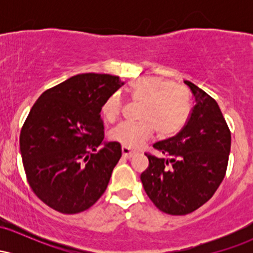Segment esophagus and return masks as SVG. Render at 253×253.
Instances as JSON below:
<instances>
[{"instance_id": "obj_1", "label": "esophagus", "mask_w": 253, "mask_h": 253, "mask_svg": "<svg viewBox=\"0 0 253 253\" xmlns=\"http://www.w3.org/2000/svg\"><path fill=\"white\" fill-rule=\"evenodd\" d=\"M121 151H123V156L125 158H132V157L135 155L134 151H130L129 149H127V147H123Z\"/></svg>"}]
</instances>
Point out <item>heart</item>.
<instances>
[{"label":"heart","mask_w":253,"mask_h":253,"mask_svg":"<svg viewBox=\"0 0 253 253\" xmlns=\"http://www.w3.org/2000/svg\"><path fill=\"white\" fill-rule=\"evenodd\" d=\"M128 95L140 103L135 124H120L109 133V138L127 149H136L156 133L162 138L175 134L182 128L189 114V104L184 90L173 86L159 77H144L133 81ZM121 98L112 95L102 106L104 120L113 123L119 117Z\"/></svg>","instance_id":"b5f03b06"}]
</instances>
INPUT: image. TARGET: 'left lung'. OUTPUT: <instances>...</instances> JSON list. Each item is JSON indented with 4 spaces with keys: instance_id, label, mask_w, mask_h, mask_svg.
<instances>
[{
    "instance_id": "left-lung-1",
    "label": "left lung",
    "mask_w": 253,
    "mask_h": 253,
    "mask_svg": "<svg viewBox=\"0 0 253 253\" xmlns=\"http://www.w3.org/2000/svg\"><path fill=\"white\" fill-rule=\"evenodd\" d=\"M190 90L193 108L187 124L172 138L153 147L149 167L140 175L147 196L159 211L185 215L214 195L227 169L231 132L216 101L195 84Z\"/></svg>"
}]
</instances>
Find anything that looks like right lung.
<instances>
[{
  "label": "right lung",
  "instance_id": "add662e5",
  "mask_svg": "<svg viewBox=\"0 0 253 253\" xmlns=\"http://www.w3.org/2000/svg\"><path fill=\"white\" fill-rule=\"evenodd\" d=\"M124 85L118 76L82 74L43 91L20 133L32 190L52 210L76 214L102 196L121 145L104 141L101 109Z\"/></svg>",
  "mask_w": 253,
  "mask_h": 253
}]
</instances>
